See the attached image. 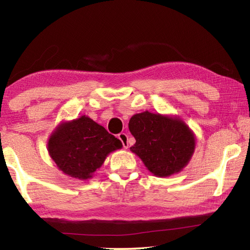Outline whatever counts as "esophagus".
Segmentation results:
<instances>
[{
    "mask_svg": "<svg viewBox=\"0 0 250 250\" xmlns=\"http://www.w3.org/2000/svg\"><path fill=\"white\" fill-rule=\"evenodd\" d=\"M118 138H119V140L122 142V146H124L125 149H128V146H129L128 135H126L125 133H120L119 135H118Z\"/></svg>",
    "mask_w": 250,
    "mask_h": 250,
    "instance_id": "1",
    "label": "esophagus"
}]
</instances>
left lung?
<instances>
[{"label": "left lung", "mask_w": 250, "mask_h": 250, "mask_svg": "<svg viewBox=\"0 0 250 250\" xmlns=\"http://www.w3.org/2000/svg\"><path fill=\"white\" fill-rule=\"evenodd\" d=\"M135 139L130 150L154 176L167 177L181 172L191 161L196 138L179 117L145 111L129 121Z\"/></svg>", "instance_id": "8db88e82"}]
</instances>
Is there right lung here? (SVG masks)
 Returning a JSON list of instances; mask_svg holds the SVG:
<instances>
[{
	"instance_id": "add662e5",
	"label": "right lung",
	"mask_w": 250,
	"mask_h": 250,
	"mask_svg": "<svg viewBox=\"0 0 250 250\" xmlns=\"http://www.w3.org/2000/svg\"><path fill=\"white\" fill-rule=\"evenodd\" d=\"M121 147L119 139L87 116L62 121L47 143L49 156L59 170L82 181L91 179L105 158Z\"/></svg>"
}]
</instances>
